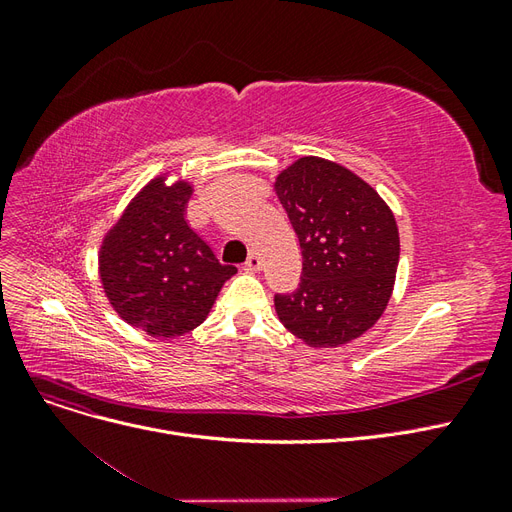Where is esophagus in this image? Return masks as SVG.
<instances>
[{"instance_id":"obj_1","label":"esophagus","mask_w":512,"mask_h":512,"mask_svg":"<svg viewBox=\"0 0 512 512\" xmlns=\"http://www.w3.org/2000/svg\"><path fill=\"white\" fill-rule=\"evenodd\" d=\"M260 267H262V258H260L256 252H252L250 256H247L245 265H243V269H245L247 273H256V271H260Z\"/></svg>"}]
</instances>
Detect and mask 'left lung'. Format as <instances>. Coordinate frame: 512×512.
Instances as JSON below:
<instances>
[{
    "instance_id": "left-lung-1",
    "label": "left lung",
    "mask_w": 512,
    "mask_h": 512,
    "mask_svg": "<svg viewBox=\"0 0 512 512\" xmlns=\"http://www.w3.org/2000/svg\"><path fill=\"white\" fill-rule=\"evenodd\" d=\"M303 256L299 286L275 292L284 327L314 348L363 335L391 299L399 232L378 192L348 168L301 158L275 181Z\"/></svg>"
}]
</instances>
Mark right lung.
Segmentation results:
<instances>
[{"label": "right lung", "instance_id": "add662e5", "mask_svg": "<svg viewBox=\"0 0 512 512\" xmlns=\"http://www.w3.org/2000/svg\"><path fill=\"white\" fill-rule=\"evenodd\" d=\"M192 188L145 185L100 252V280L115 312L151 337L196 329L237 267L222 265L185 222Z\"/></svg>", "mask_w": 512, "mask_h": 512}]
</instances>
